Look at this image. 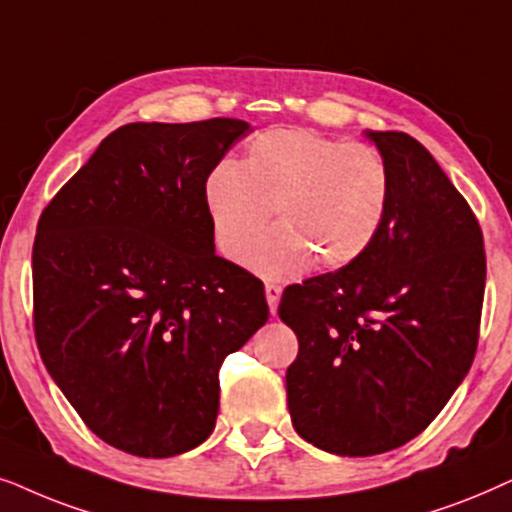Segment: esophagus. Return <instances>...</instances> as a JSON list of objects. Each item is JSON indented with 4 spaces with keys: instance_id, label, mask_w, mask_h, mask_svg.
Instances as JSON below:
<instances>
[{
    "instance_id": "esophagus-1",
    "label": "esophagus",
    "mask_w": 512,
    "mask_h": 512,
    "mask_svg": "<svg viewBox=\"0 0 512 512\" xmlns=\"http://www.w3.org/2000/svg\"><path fill=\"white\" fill-rule=\"evenodd\" d=\"M281 285L276 283H267L264 285V295H267V302H269V309L271 313L278 311V302H281Z\"/></svg>"
}]
</instances>
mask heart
Masks as SVG:
<instances>
[{"label":"heart","mask_w":512,"mask_h":512,"mask_svg":"<svg viewBox=\"0 0 512 512\" xmlns=\"http://www.w3.org/2000/svg\"><path fill=\"white\" fill-rule=\"evenodd\" d=\"M206 210L215 245L241 262L274 208L278 229L252 250L264 276L344 269L370 250L391 203V170L377 149L306 128H274L248 142L243 161L210 170Z\"/></svg>","instance_id":"1"}]
</instances>
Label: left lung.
<instances>
[{
  "label": "left lung",
  "mask_w": 512,
  "mask_h": 512,
  "mask_svg": "<svg viewBox=\"0 0 512 512\" xmlns=\"http://www.w3.org/2000/svg\"><path fill=\"white\" fill-rule=\"evenodd\" d=\"M391 170V203L370 250L290 285L278 316L299 339L285 374L292 426L339 456L384 454L438 417L478 349L485 243L431 152L365 131Z\"/></svg>",
  "instance_id": "1"
}]
</instances>
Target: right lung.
<instances>
[{
	"mask_svg": "<svg viewBox=\"0 0 512 512\" xmlns=\"http://www.w3.org/2000/svg\"><path fill=\"white\" fill-rule=\"evenodd\" d=\"M241 119L126 124L44 208L34 335L84 424L121 452L199 447L222 360L269 320L264 285L215 255L203 189Z\"/></svg>",
	"mask_w": 512,
	"mask_h": 512,
	"instance_id": "add662e5",
	"label": "right lung"
}]
</instances>
